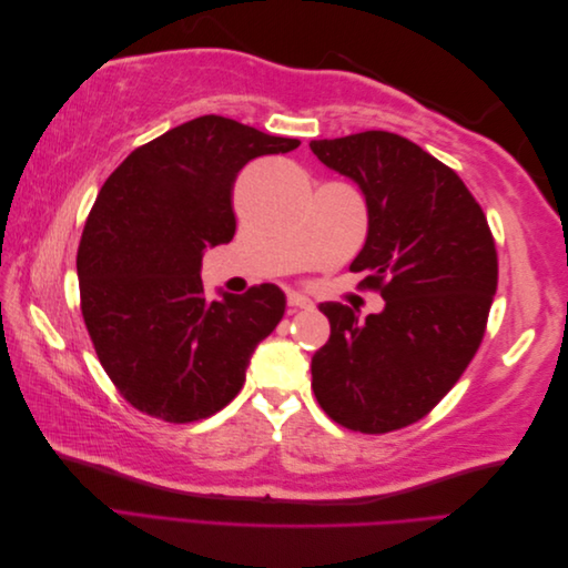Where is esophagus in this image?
<instances>
[{"mask_svg":"<svg viewBox=\"0 0 568 568\" xmlns=\"http://www.w3.org/2000/svg\"><path fill=\"white\" fill-rule=\"evenodd\" d=\"M288 313H296V311H311L313 307V301L305 298L301 294H288Z\"/></svg>","mask_w":568,"mask_h":568,"instance_id":"obj_1","label":"esophagus"}]
</instances>
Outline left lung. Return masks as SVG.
Segmentation results:
<instances>
[{"label":"left lung","mask_w":568,"mask_h":568,"mask_svg":"<svg viewBox=\"0 0 568 568\" xmlns=\"http://www.w3.org/2000/svg\"><path fill=\"white\" fill-rule=\"evenodd\" d=\"M311 149L365 196L367 239L351 270L369 272L365 284L386 301L365 320L320 303L332 336L313 355L315 398L353 432H395L432 412L480 346L497 288L493 234L455 170L400 134Z\"/></svg>","instance_id":"left-lung-1"}]
</instances>
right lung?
<instances>
[{
  "label": "right lung",
  "mask_w": 568,
  "mask_h": 568,
  "mask_svg": "<svg viewBox=\"0 0 568 568\" xmlns=\"http://www.w3.org/2000/svg\"><path fill=\"white\" fill-rule=\"evenodd\" d=\"M298 144L201 115L134 149L101 186L78 248L82 317L101 367L136 409L186 424L242 390L286 296L261 284L244 296L217 288L211 301L201 261L232 242L239 170Z\"/></svg>",
  "instance_id": "obj_1"
}]
</instances>
